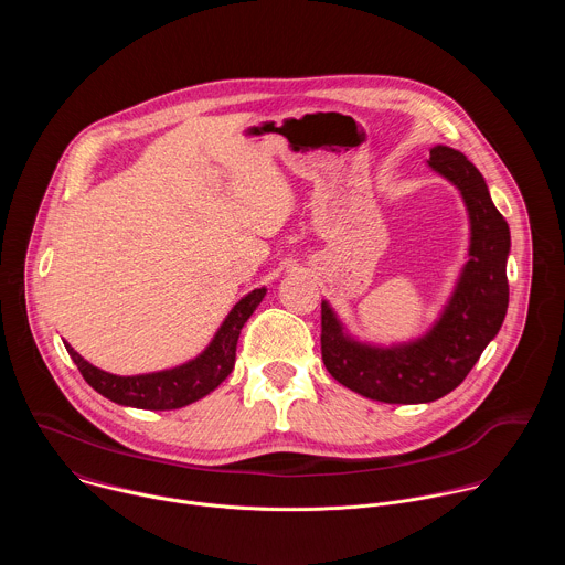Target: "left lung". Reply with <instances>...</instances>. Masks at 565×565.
I'll return each mask as SVG.
<instances>
[{"label": "left lung", "instance_id": "8db88e82", "mask_svg": "<svg viewBox=\"0 0 565 565\" xmlns=\"http://www.w3.org/2000/svg\"><path fill=\"white\" fill-rule=\"evenodd\" d=\"M427 166L449 181L467 210L465 264L429 329L407 342L355 338L329 299H321V360L347 388L388 405L434 402L454 391L499 335L510 301V225L467 156L447 145L429 149Z\"/></svg>", "mask_w": 565, "mask_h": 565}]
</instances>
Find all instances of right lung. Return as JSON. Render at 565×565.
Wrapping results in <instances>:
<instances>
[{
  "mask_svg": "<svg viewBox=\"0 0 565 565\" xmlns=\"http://www.w3.org/2000/svg\"><path fill=\"white\" fill-rule=\"evenodd\" d=\"M264 297L266 286L241 297L221 321L210 344L196 358L163 371L116 375L87 362L68 342H64V347L87 384L107 399L116 402V405L149 412L181 409L212 393L232 373L241 329H244Z\"/></svg>",
  "mask_w": 565,
  "mask_h": 565,
  "instance_id": "right-lung-1",
  "label": "right lung"
}]
</instances>
